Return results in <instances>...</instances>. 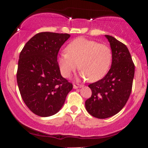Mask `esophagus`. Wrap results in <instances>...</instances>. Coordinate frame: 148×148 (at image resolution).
I'll list each match as a JSON object with an SVG mask.
<instances>
[{
	"label": "esophagus",
	"mask_w": 148,
	"mask_h": 148,
	"mask_svg": "<svg viewBox=\"0 0 148 148\" xmlns=\"http://www.w3.org/2000/svg\"><path fill=\"white\" fill-rule=\"evenodd\" d=\"M73 85H74V89H77V88H80L83 86L82 84H77V83H74V84Z\"/></svg>",
	"instance_id": "34e87169"
}]
</instances>
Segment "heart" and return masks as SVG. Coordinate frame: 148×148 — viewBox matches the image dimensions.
Here are the masks:
<instances>
[{
    "instance_id": "heart-1",
    "label": "heart",
    "mask_w": 148,
    "mask_h": 148,
    "mask_svg": "<svg viewBox=\"0 0 148 148\" xmlns=\"http://www.w3.org/2000/svg\"><path fill=\"white\" fill-rule=\"evenodd\" d=\"M58 58L62 76L69 78L77 69L80 76L89 81L101 79L108 72L112 52L108 45L85 38H77L69 43Z\"/></svg>"
}]
</instances>
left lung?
<instances>
[{
	"label": "left lung",
	"instance_id": "1",
	"mask_svg": "<svg viewBox=\"0 0 148 148\" xmlns=\"http://www.w3.org/2000/svg\"><path fill=\"white\" fill-rule=\"evenodd\" d=\"M105 36L112 52L111 68L102 79L89 84L92 96L85 102L86 111L99 119L112 117L123 108L132 92L135 75L127 47L113 36Z\"/></svg>",
	"mask_w": 148,
	"mask_h": 148
}]
</instances>
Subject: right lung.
<instances>
[{"instance_id":"1","label":"right lung","mask_w":148,"mask_h":148,"mask_svg":"<svg viewBox=\"0 0 148 148\" xmlns=\"http://www.w3.org/2000/svg\"><path fill=\"white\" fill-rule=\"evenodd\" d=\"M68 34L41 32L25 44L19 55L16 74L21 96L28 108L40 117L60 110L72 84L61 75L58 53Z\"/></svg>"}]
</instances>
